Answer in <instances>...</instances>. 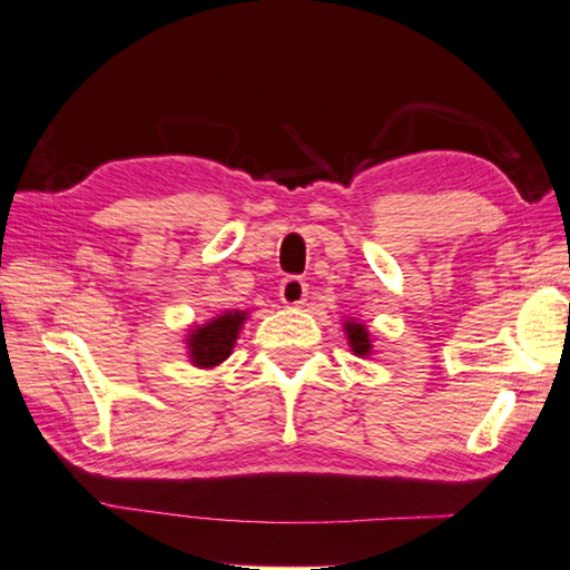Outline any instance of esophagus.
I'll list each match as a JSON object with an SVG mask.
<instances>
[{"label": "esophagus", "instance_id": "34e87169", "mask_svg": "<svg viewBox=\"0 0 570 570\" xmlns=\"http://www.w3.org/2000/svg\"><path fill=\"white\" fill-rule=\"evenodd\" d=\"M305 297H307V283L299 281V277H285L281 283V299L285 307H299L305 305Z\"/></svg>", "mask_w": 570, "mask_h": 570}]
</instances>
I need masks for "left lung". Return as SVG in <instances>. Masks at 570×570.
<instances>
[{
	"label": "left lung",
	"mask_w": 570,
	"mask_h": 570,
	"mask_svg": "<svg viewBox=\"0 0 570 570\" xmlns=\"http://www.w3.org/2000/svg\"><path fill=\"white\" fill-rule=\"evenodd\" d=\"M345 332H347V342H350L352 352L357 354V357H370V354H372V340H370L367 327H364L362 322L347 320L345 322Z\"/></svg>",
	"instance_id": "1"
}]
</instances>
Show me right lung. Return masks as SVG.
<instances>
[{"label": "right lung", "instance_id": "add662e5", "mask_svg": "<svg viewBox=\"0 0 570 570\" xmlns=\"http://www.w3.org/2000/svg\"><path fill=\"white\" fill-rule=\"evenodd\" d=\"M245 320H248V313H243V309H233V313H223L218 317H213L210 322H206V325L193 327L186 340L190 362L200 370L218 367L220 362L230 357L235 340H238Z\"/></svg>", "mask_w": 570, "mask_h": 570}]
</instances>
